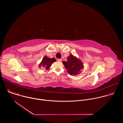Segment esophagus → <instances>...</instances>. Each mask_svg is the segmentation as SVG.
Wrapping results in <instances>:
<instances>
[{
    "label": "esophagus",
    "instance_id": "1",
    "mask_svg": "<svg viewBox=\"0 0 123 123\" xmlns=\"http://www.w3.org/2000/svg\"><path fill=\"white\" fill-rule=\"evenodd\" d=\"M57 61H58V62H61L62 61V59H58V60H57Z\"/></svg>",
    "mask_w": 123,
    "mask_h": 123
}]
</instances>
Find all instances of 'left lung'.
<instances>
[{
  "instance_id": "left-lung-1",
  "label": "left lung",
  "mask_w": 123,
  "mask_h": 123,
  "mask_svg": "<svg viewBox=\"0 0 123 123\" xmlns=\"http://www.w3.org/2000/svg\"><path fill=\"white\" fill-rule=\"evenodd\" d=\"M63 63L67 69L68 73L71 75H76L81 72V70L84 68L82 61L71 54L67 57V61H63Z\"/></svg>"
}]
</instances>
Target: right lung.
Wrapping results in <instances>:
<instances>
[{
  "mask_svg": "<svg viewBox=\"0 0 123 123\" xmlns=\"http://www.w3.org/2000/svg\"><path fill=\"white\" fill-rule=\"evenodd\" d=\"M55 61H56V59L54 58H50L47 56H45L43 58L41 62L40 63L39 67L40 68L41 67H43L46 69H49L51 66L52 64Z\"/></svg>",
  "mask_w": 123,
  "mask_h": 123,
  "instance_id": "right-lung-1",
  "label": "right lung"
}]
</instances>
